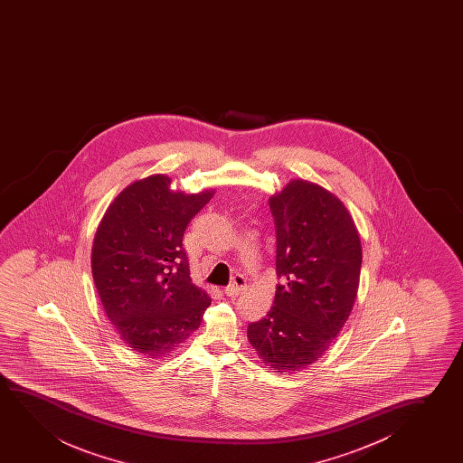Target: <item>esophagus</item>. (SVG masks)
<instances>
[{"mask_svg": "<svg viewBox=\"0 0 463 463\" xmlns=\"http://www.w3.org/2000/svg\"><path fill=\"white\" fill-rule=\"evenodd\" d=\"M245 286H247V279L241 273H237V275H234V279H232V283L224 289V294L228 298H234V296H239L245 289Z\"/></svg>", "mask_w": 463, "mask_h": 463, "instance_id": "esophagus-1", "label": "esophagus"}]
</instances>
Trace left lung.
I'll list each match as a JSON object with an SVG mask.
<instances>
[{"label": "left lung", "instance_id": "8db88e82", "mask_svg": "<svg viewBox=\"0 0 463 463\" xmlns=\"http://www.w3.org/2000/svg\"><path fill=\"white\" fill-rule=\"evenodd\" d=\"M269 205L281 285L247 334L262 364L286 374L317 362L340 334L359 289L362 245L349 210L319 184L291 180Z\"/></svg>", "mask_w": 463, "mask_h": 463}]
</instances>
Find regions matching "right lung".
Here are the masks:
<instances>
[{"label":"right lung","mask_w":463,"mask_h":463,"mask_svg":"<svg viewBox=\"0 0 463 463\" xmlns=\"http://www.w3.org/2000/svg\"><path fill=\"white\" fill-rule=\"evenodd\" d=\"M156 174L128 184L109 205L91 248V273L109 321L128 348L163 359L201 326L212 304L191 283L184 229L215 190H171Z\"/></svg>","instance_id":"right-lung-1"}]
</instances>
